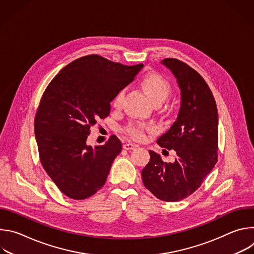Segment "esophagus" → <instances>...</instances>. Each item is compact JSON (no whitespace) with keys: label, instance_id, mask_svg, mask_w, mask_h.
<instances>
[{"label":"esophagus","instance_id":"esophagus-1","mask_svg":"<svg viewBox=\"0 0 254 254\" xmlns=\"http://www.w3.org/2000/svg\"><path fill=\"white\" fill-rule=\"evenodd\" d=\"M123 148L125 149V150H127V151H130V150H134L135 148H136V146L135 144H133V143H125L124 146H123Z\"/></svg>","mask_w":254,"mask_h":254}]
</instances>
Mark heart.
I'll return each instance as SVG.
<instances>
[{"label":"heart","instance_id":"1","mask_svg":"<svg viewBox=\"0 0 254 254\" xmlns=\"http://www.w3.org/2000/svg\"><path fill=\"white\" fill-rule=\"evenodd\" d=\"M140 87L148 94L150 99L155 103L161 104L166 100L171 91V85L169 81L162 75L151 72L140 79ZM125 91L120 90L113 99V105L116 108H120L123 105ZM150 129V127L141 123H130L125 127V132L134 139H142L146 135V131Z\"/></svg>","mask_w":254,"mask_h":254}]
</instances>
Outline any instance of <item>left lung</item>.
I'll return each instance as SVG.
<instances>
[{
  "label": "left lung",
  "instance_id": "obj_1",
  "mask_svg": "<svg viewBox=\"0 0 254 254\" xmlns=\"http://www.w3.org/2000/svg\"><path fill=\"white\" fill-rule=\"evenodd\" d=\"M162 63L177 78L181 107L177 121L157 142L161 148L174 150L177 158L174 163H166L150 151L151 159L141 171V179L158 199L177 202L201 186L218 160V112L208 84L196 70L175 58Z\"/></svg>",
  "mask_w": 254,
  "mask_h": 254
}]
</instances>
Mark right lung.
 <instances>
[{
	"label": "right lung",
	"mask_w": 254,
	"mask_h": 254,
	"mask_svg": "<svg viewBox=\"0 0 254 254\" xmlns=\"http://www.w3.org/2000/svg\"><path fill=\"white\" fill-rule=\"evenodd\" d=\"M141 67L87 55L66 65L46 87L35 116V136L44 170L67 197L83 200L104 185L122 142L111 135L92 148L86 138Z\"/></svg>",
	"instance_id": "1"
}]
</instances>
